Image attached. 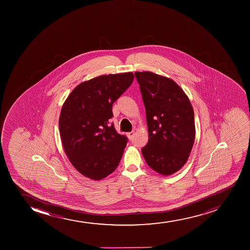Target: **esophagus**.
<instances>
[{
	"label": "esophagus",
	"mask_w": 250,
	"mask_h": 250,
	"mask_svg": "<svg viewBox=\"0 0 250 250\" xmlns=\"http://www.w3.org/2000/svg\"><path fill=\"white\" fill-rule=\"evenodd\" d=\"M127 137L129 138L130 140L132 139V138L134 137V131H132V132H130L127 133Z\"/></svg>",
	"instance_id": "1"
}]
</instances>
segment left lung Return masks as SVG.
Wrapping results in <instances>:
<instances>
[{"mask_svg":"<svg viewBox=\"0 0 250 250\" xmlns=\"http://www.w3.org/2000/svg\"><path fill=\"white\" fill-rule=\"evenodd\" d=\"M146 110L148 142L142 148L147 165L162 175L186 164L195 139L194 112L181 87L170 78L136 72Z\"/></svg>","mask_w":250,"mask_h":250,"instance_id":"obj_1","label":"left lung"}]
</instances>
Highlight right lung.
<instances>
[{
  "label": "right lung",
  "mask_w": 250,
  "mask_h": 250,
  "mask_svg": "<svg viewBox=\"0 0 250 250\" xmlns=\"http://www.w3.org/2000/svg\"><path fill=\"white\" fill-rule=\"evenodd\" d=\"M132 72L100 76L76 86L59 118L62 143L75 168L93 180L106 178L120 163L127 144L110 119L112 104L132 83Z\"/></svg>",
  "instance_id": "1"
}]
</instances>
